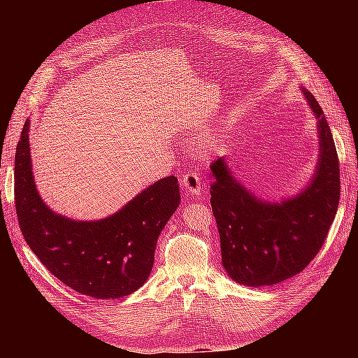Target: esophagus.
<instances>
[{
  "label": "esophagus",
  "instance_id": "obj_1",
  "mask_svg": "<svg viewBox=\"0 0 358 358\" xmlns=\"http://www.w3.org/2000/svg\"><path fill=\"white\" fill-rule=\"evenodd\" d=\"M182 187L189 192V194L199 197L203 192V184L200 181V176L196 171H189L182 176Z\"/></svg>",
  "mask_w": 358,
  "mask_h": 358
}]
</instances>
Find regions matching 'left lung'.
Instances as JSON below:
<instances>
[{"mask_svg": "<svg viewBox=\"0 0 358 358\" xmlns=\"http://www.w3.org/2000/svg\"><path fill=\"white\" fill-rule=\"evenodd\" d=\"M317 117L319 162L308 189L270 204L254 197L231 176L223 158L212 162L210 204L220 235L222 264L243 286H273L309 266L322 248L340 203V162L328 122L309 91Z\"/></svg>", "mask_w": 358, "mask_h": 358, "instance_id": "8db88e82", "label": "left lung"}]
</instances>
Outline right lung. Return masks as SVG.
Listing matches in <instances>:
<instances>
[{"label": "right lung", "mask_w": 358, "mask_h": 358, "mask_svg": "<svg viewBox=\"0 0 358 358\" xmlns=\"http://www.w3.org/2000/svg\"><path fill=\"white\" fill-rule=\"evenodd\" d=\"M26 120L14 161V204L30 250L64 285L85 296L136 292L154 266L157 241L180 204L177 177L149 185L113 216L77 222L53 213L36 190Z\"/></svg>", "instance_id": "add662e5"}]
</instances>
